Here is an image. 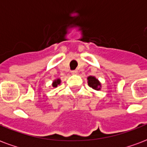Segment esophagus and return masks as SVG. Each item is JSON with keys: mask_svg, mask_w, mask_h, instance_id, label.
Segmentation results:
<instances>
[{"mask_svg": "<svg viewBox=\"0 0 147 147\" xmlns=\"http://www.w3.org/2000/svg\"><path fill=\"white\" fill-rule=\"evenodd\" d=\"M71 74H72V75H76V74L78 73V71H77V70H72L71 71Z\"/></svg>", "mask_w": 147, "mask_h": 147, "instance_id": "obj_1", "label": "esophagus"}]
</instances>
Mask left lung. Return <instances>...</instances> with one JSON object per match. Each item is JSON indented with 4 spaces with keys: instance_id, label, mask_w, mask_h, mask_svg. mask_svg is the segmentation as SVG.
<instances>
[{
    "instance_id": "left-lung-1",
    "label": "left lung",
    "mask_w": 147,
    "mask_h": 147,
    "mask_svg": "<svg viewBox=\"0 0 147 147\" xmlns=\"http://www.w3.org/2000/svg\"><path fill=\"white\" fill-rule=\"evenodd\" d=\"M88 84L90 87L93 88L95 90H100V82H99L98 79H96L95 77L89 76L88 77Z\"/></svg>"
}]
</instances>
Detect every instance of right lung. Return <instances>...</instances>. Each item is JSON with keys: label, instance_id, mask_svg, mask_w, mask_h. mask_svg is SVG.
Segmentation results:
<instances>
[{"label": "right lung", "instance_id": "right-lung-1", "mask_svg": "<svg viewBox=\"0 0 147 147\" xmlns=\"http://www.w3.org/2000/svg\"><path fill=\"white\" fill-rule=\"evenodd\" d=\"M60 83H61V79H56V80H54V82H53V84H52V86H53V87H57V85H59Z\"/></svg>", "mask_w": 147, "mask_h": 147}]
</instances>
